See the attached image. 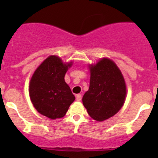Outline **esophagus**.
Listing matches in <instances>:
<instances>
[{"instance_id":"esophagus-1","label":"esophagus","mask_w":158,"mask_h":158,"mask_svg":"<svg viewBox=\"0 0 158 158\" xmlns=\"http://www.w3.org/2000/svg\"><path fill=\"white\" fill-rule=\"evenodd\" d=\"M76 101L78 102L81 101V99H82V95H81L80 94H78V95H76Z\"/></svg>"}]
</instances>
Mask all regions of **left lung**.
<instances>
[{"mask_svg": "<svg viewBox=\"0 0 158 158\" xmlns=\"http://www.w3.org/2000/svg\"><path fill=\"white\" fill-rule=\"evenodd\" d=\"M90 84L82 103L91 118L102 122L114 116L125 103L126 85L115 63L102 58L90 65Z\"/></svg>", "mask_w": 158, "mask_h": 158, "instance_id": "obj_1", "label": "left lung"}]
</instances>
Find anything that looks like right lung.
Segmentation results:
<instances>
[{
    "instance_id": "right-lung-1",
    "label": "right lung",
    "mask_w": 158,
    "mask_h": 158,
    "mask_svg": "<svg viewBox=\"0 0 158 158\" xmlns=\"http://www.w3.org/2000/svg\"><path fill=\"white\" fill-rule=\"evenodd\" d=\"M73 63H63L56 56H49L35 70L29 94L36 111L50 119L63 118L75 96L65 82V75Z\"/></svg>"
}]
</instances>
